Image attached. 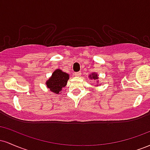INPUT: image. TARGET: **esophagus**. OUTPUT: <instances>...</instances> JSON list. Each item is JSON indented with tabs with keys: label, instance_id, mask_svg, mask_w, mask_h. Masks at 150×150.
Here are the masks:
<instances>
[{
	"label": "esophagus",
	"instance_id": "obj_1",
	"mask_svg": "<svg viewBox=\"0 0 150 150\" xmlns=\"http://www.w3.org/2000/svg\"><path fill=\"white\" fill-rule=\"evenodd\" d=\"M81 75V72H76V73H75V75L77 77H80Z\"/></svg>",
	"mask_w": 150,
	"mask_h": 150
}]
</instances>
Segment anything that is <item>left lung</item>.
<instances>
[{
  "label": "left lung",
  "instance_id": "1",
  "mask_svg": "<svg viewBox=\"0 0 150 150\" xmlns=\"http://www.w3.org/2000/svg\"><path fill=\"white\" fill-rule=\"evenodd\" d=\"M89 77H90V78H93V79H98L97 75H96V74H94V73H93L92 75H89Z\"/></svg>",
  "mask_w": 150,
  "mask_h": 150
}]
</instances>
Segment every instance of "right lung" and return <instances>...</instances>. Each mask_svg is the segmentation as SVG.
Listing matches in <instances>:
<instances>
[{
	"instance_id": "1",
	"label": "right lung",
	"mask_w": 150,
	"mask_h": 150,
	"mask_svg": "<svg viewBox=\"0 0 150 150\" xmlns=\"http://www.w3.org/2000/svg\"><path fill=\"white\" fill-rule=\"evenodd\" d=\"M69 79V75L61 70H56L52 74V76L46 82L48 88L51 92L59 94L63 87H65Z\"/></svg>"
}]
</instances>
